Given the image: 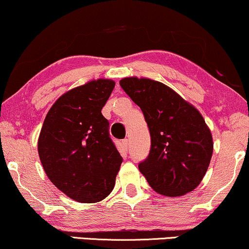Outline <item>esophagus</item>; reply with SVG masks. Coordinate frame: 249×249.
Wrapping results in <instances>:
<instances>
[{
    "instance_id": "esophagus-1",
    "label": "esophagus",
    "mask_w": 249,
    "mask_h": 249,
    "mask_svg": "<svg viewBox=\"0 0 249 249\" xmlns=\"http://www.w3.org/2000/svg\"><path fill=\"white\" fill-rule=\"evenodd\" d=\"M121 148H122V152L123 153H126L128 150V146H130V141H128V139H124L122 141L121 143Z\"/></svg>"
}]
</instances>
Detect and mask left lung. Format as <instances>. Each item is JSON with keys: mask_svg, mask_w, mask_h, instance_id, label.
I'll return each mask as SVG.
<instances>
[{"mask_svg": "<svg viewBox=\"0 0 249 249\" xmlns=\"http://www.w3.org/2000/svg\"><path fill=\"white\" fill-rule=\"evenodd\" d=\"M144 116L150 150L139 170L157 193L180 196L202 180L213 156V137L193 106L166 85L147 78L119 81Z\"/></svg>", "mask_w": 249, "mask_h": 249, "instance_id": "8db88e82", "label": "left lung"}]
</instances>
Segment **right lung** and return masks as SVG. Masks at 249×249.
Segmentation results:
<instances>
[{"mask_svg": "<svg viewBox=\"0 0 249 249\" xmlns=\"http://www.w3.org/2000/svg\"><path fill=\"white\" fill-rule=\"evenodd\" d=\"M115 87L92 80L59 97L46 116L37 152L50 181L72 200L99 202L114 190L123 157L101 110Z\"/></svg>", "mask_w": 249, "mask_h": 249, "instance_id": "obj_1", "label": "right lung"}]
</instances>
